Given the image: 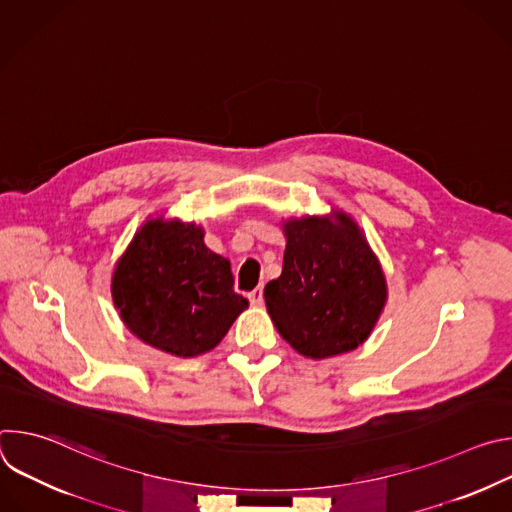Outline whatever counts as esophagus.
<instances>
[{"label":"esophagus","mask_w":512,"mask_h":512,"mask_svg":"<svg viewBox=\"0 0 512 512\" xmlns=\"http://www.w3.org/2000/svg\"><path fill=\"white\" fill-rule=\"evenodd\" d=\"M249 302H251V306H263V287H257V289H253L251 294H249Z\"/></svg>","instance_id":"1"}]
</instances>
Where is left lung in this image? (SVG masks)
<instances>
[{"mask_svg":"<svg viewBox=\"0 0 512 512\" xmlns=\"http://www.w3.org/2000/svg\"><path fill=\"white\" fill-rule=\"evenodd\" d=\"M283 269L265 285L279 336L314 360L358 348L387 304V277L350 214L291 216L281 223Z\"/></svg>","mask_w":512,"mask_h":512,"instance_id":"obj_1","label":"left lung"}]
</instances>
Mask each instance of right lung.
Masks as SVG:
<instances>
[{
  "label": "right lung",
  "instance_id": "right-lung-1",
  "mask_svg": "<svg viewBox=\"0 0 512 512\" xmlns=\"http://www.w3.org/2000/svg\"><path fill=\"white\" fill-rule=\"evenodd\" d=\"M231 261L204 245V227L150 216L117 259L113 306L141 342L192 358L221 342L249 302L235 294Z\"/></svg>",
  "mask_w": 512,
  "mask_h": 512
}]
</instances>
